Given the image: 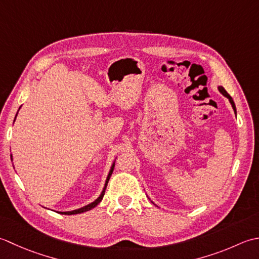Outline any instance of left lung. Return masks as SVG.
<instances>
[{"instance_id": "left-lung-1", "label": "left lung", "mask_w": 259, "mask_h": 259, "mask_svg": "<svg viewBox=\"0 0 259 259\" xmlns=\"http://www.w3.org/2000/svg\"><path fill=\"white\" fill-rule=\"evenodd\" d=\"M218 89H219V92H220L221 94H223L225 97H227V98L229 99V102H230V104H231V106H233V108H234V112H235V114H236V113H237V110H236V105H235V103H234V99L231 98L230 95H229L228 93H227V92L225 91V88H224V87L219 86V87H218ZM153 203H154V202H153Z\"/></svg>"}]
</instances>
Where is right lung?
I'll use <instances>...</instances> for the list:
<instances>
[{
  "instance_id": "1",
  "label": "right lung",
  "mask_w": 259,
  "mask_h": 259,
  "mask_svg": "<svg viewBox=\"0 0 259 259\" xmlns=\"http://www.w3.org/2000/svg\"><path fill=\"white\" fill-rule=\"evenodd\" d=\"M20 109V108H19ZM17 115H18V113H17ZM17 115H15V118H17ZM15 118H14V120H15ZM11 160H12V155H11ZM114 166H115V162L113 163L112 164V166H110V170H109V173H108V176H107V179H106V182H105V186H104V189H103V191H102V193H100V196L95 200V201H93L92 203H89V204H87V205H85V207H82V208H79V209H76V210H72V211H60L59 213H62V214H77V213H81V212H86V211H88V210H92L93 208H95L96 207V205L102 201V199H103V197H104V194H105V190H106V187H107V183H108V181H109V178H110V176H112V173H113V171H114Z\"/></svg>"
}]
</instances>
